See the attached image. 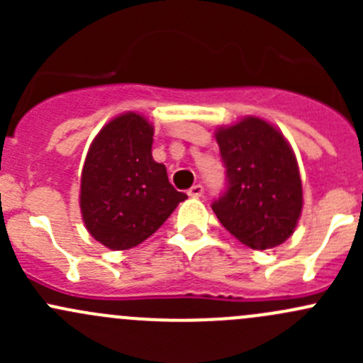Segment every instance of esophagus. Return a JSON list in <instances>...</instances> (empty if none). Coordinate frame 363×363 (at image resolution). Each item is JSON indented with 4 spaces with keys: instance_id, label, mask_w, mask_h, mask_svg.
<instances>
[{
    "instance_id": "1",
    "label": "esophagus",
    "mask_w": 363,
    "mask_h": 363,
    "mask_svg": "<svg viewBox=\"0 0 363 363\" xmlns=\"http://www.w3.org/2000/svg\"><path fill=\"white\" fill-rule=\"evenodd\" d=\"M188 195L193 196V199H199V196L203 195V186L202 184H195L188 189Z\"/></svg>"
}]
</instances>
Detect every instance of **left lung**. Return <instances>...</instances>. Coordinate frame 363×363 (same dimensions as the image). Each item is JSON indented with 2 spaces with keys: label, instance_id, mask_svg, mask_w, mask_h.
Returning a JSON list of instances; mask_svg holds the SVG:
<instances>
[{
  "label": "left lung",
  "instance_id": "1",
  "mask_svg": "<svg viewBox=\"0 0 363 363\" xmlns=\"http://www.w3.org/2000/svg\"><path fill=\"white\" fill-rule=\"evenodd\" d=\"M226 191L212 211L235 239L252 250L283 244L302 212V181L290 144L272 124L246 117L216 131Z\"/></svg>",
  "mask_w": 363,
  "mask_h": 363
}]
</instances>
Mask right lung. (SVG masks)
Instances as JSON below:
<instances>
[{
  "label": "right lung",
  "instance_id": "obj_1",
  "mask_svg": "<svg viewBox=\"0 0 363 363\" xmlns=\"http://www.w3.org/2000/svg\"><path fill=\"white\" fill-rule=\"evenodd\" d=\"M152 135L145 117L126 112L101 128L84 161L82 219L108 250L144 242L188 199L168 182L164 164L152 160Z\"/></svg>",
  "mask_w": 363,
  "mask_h": 363
}]
</instances>
